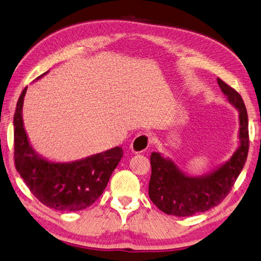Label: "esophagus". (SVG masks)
<instances>
[{
  "instance_id": "obj_1",
  "label": "esophagus",
  "mask_w": 261,
  "mask_h": 261,
  "mask_svg": "<svg viewBox=\"0 0 261 261\" xmlns=\"http://www.w3.org/2000/svg\"><path fill=\"white\" fill-rule=\"evenodd\" d=\"M151 135L149 133H141L138 134L134 139H133L130 148L132 150L138 154V152H143L146 149L149 147V145L151 144Z\"/></svg>"
}]
</instances>
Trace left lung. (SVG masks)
<instances>
[{
  "label": "left lung",
  "instance_id": "left-lung-1",
  "mask_svg": "<svg viewBox=\"0 0 261 261\" xmlns=\"http://www.w3.org/2000/svg\"><path fill=\"white\" fill-rule=\"evenodd\" d=\"M218 85L239 111L240 146L229 162L204 177H188L173 162L151 152V175L148 186L150 200L167 215L187 217L219 205L236 182L247 161L249 149L248 114L240 94L220 79Z\"/></svg>",
  "mask_w": 261,
  "mask_h": 261
}]
</instances>
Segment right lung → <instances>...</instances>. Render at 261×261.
Instances as JSON below:
<instances>
[{"mask_svg": "<svg viewBox=\"0 0 261 261\" xmlns=\"http://www.w3.org/2000/svg\"><path fill=\"white\" fill-rule=\"evenodd\" d=\"M27 90L28 86L18 97L14 114L16 170L30 192L43 205L62 212H76L90 207L103 194L112 173L123 157V148L114 147L69 164L43 160L32 149L23 127L22 107Z\"/></svg>", "mask_w": 261, "mask_h": 261, "instance_id": "right-lung-1", "label": "right lung"}]
</instances>
